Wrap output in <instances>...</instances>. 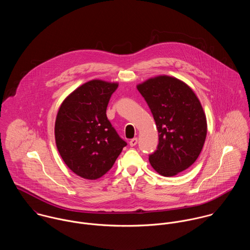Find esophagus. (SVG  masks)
Returning <instances> with one entry per match:
<instances>
[{
    "mask_svg": "<svg viewBox=\"0 0 250 250\" xmlns=\"http://www.w3.org/2000/svg\"><path fill=\"white\" fill-rule=\"evenodd\" d=\"M137 143H138V139L137 138L131 139V140L129 141V145H130V146H136V145H137Z\"/></svg>",
    "mask_w": 250,
    "mask_h": 250,
    "instance_id": "1",
    "label": "esophagus"
}]
</instances>
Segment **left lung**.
Here are the masks:
<instances>
[{"label":"left lung","mask_w":250,"mask_h":250,"mask_svg":"<svg viewBox=\"0 0 250 250\" xmlns=\"http://www.w3.org/2000/svg\"><path fill=\"white\" fill-rule=\"evenodd\" d=\"M146 100L159 135L148 160L163 176H174L192 166L207 134L206 116L194 91L182 81L157 76L137 85Z\"/></svg>","instance_id":"obj_1"}]
</instances>
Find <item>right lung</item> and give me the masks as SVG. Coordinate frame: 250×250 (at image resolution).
Wrapping results in <instances>:
<instances>
[{"label":"right lung","mask_w":250,"mask_h":250,"mask_svg":"<svg viewBox=\"0 0 250 250\" xmlns=\"http://www.w3.org/2000/svg\"><path fill=\"white\" fill-rule=\"evenodd\" d=\"M117 83L93 80L73 91L61 104L55 125L58 152L77 175L95 180L111 168L126 143L106 117Z\"/></svg>","instance_id":"1"}]
</instances>
